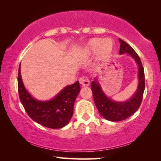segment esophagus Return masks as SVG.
I'll use <instances>...</instances> for the list:
<instances>
[{"mask_svg":"<svg viewBox=\"0 0 161 161\" xmlns=\"http://www.w3.org/2000/svg\"><path fill=\"white\" fill-rule=\"evenodd\" d=\"M79 81H80V84L83 86H87L89 85V84H90V81H89V79L86 77H82L80 78Z\"/></svg>","mask_w":161,"mask_h":161,"instance_id":"esophagus-1","label":"esophagus"}]
</instances>
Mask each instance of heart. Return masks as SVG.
<instances>
[{
    "label": "heart",
    "mask_w": 161,
    "mask_h": 161,
    "mask_svg": "<svg viewBox=\"0 0 161 161\" xmlns=\"http://www.w3.org/2000/svg\"><path fill=\"white\" fill-rule=\"evenodd\" d=\"M86 50L88 53L99 52V58L106 59L109 58L113 50V42L110 39L101 40L99 38H92L88 42L86 47Z\"/></svg>",
    "instance_id": "1"
}]
</instances>
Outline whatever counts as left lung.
<instances>
[{
  "label": "left lung",
  "instance_id": "left-lung-1",
  "mask_svg": "<svg viewBox=\"0 0 161 161\" xmlns=\"http://www.w3.org/2000/svg\"><path fill=\"white\" fill-rule=\"evenodd\" d=\"M119 54L128 53L135 59L138 65V85L136 93L126 102H115L106 96L97 79L91 83V89L93 94L94 103L98 111L103 118L111 121H120L132 116L142 102L143 95L145 89V75L143 64L139 57L134 50L119 38Z\"/></svg>",
  "mask_w": 161,
  "mask_h": 161
}]
</instances>
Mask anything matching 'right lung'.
I'll list each match as a JSON object with an SVG mask.
<instances>
[{"label":"right lung","mask_w":161,"mask_h":161,"mask_svg":"<svg viewBox=\"0 0 161 161\" xmlns=\"http://www.w3.org/2000/svg\"><path fill=\"white\" fill-rule=\"evenodd\" d=\"M18 94L20 102L31 118L43 126L60 129L69 123L73 115L75 99L80 91L79 81L65 86L50 101L34 99L24 86L20 74V64L18 77Z\"/></svg>","instance_id":"right-lung-1"}]
</instances>
